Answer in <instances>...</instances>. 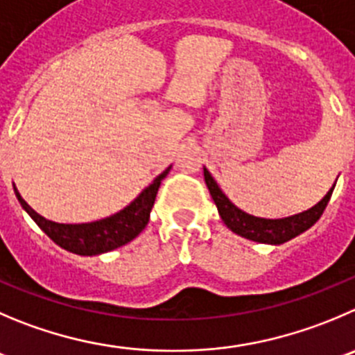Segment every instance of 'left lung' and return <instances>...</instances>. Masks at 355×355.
Segmentation results:
<instances>
[{"label": "left lung", "instance_id": "1", "mask_svg": "<svg viewBox=\"0 0 355 355\" xmlns=\"http://www.w3.org/2000/svg\"><path fill=\"white\" fill-rule=\"evenodd\" d=\"M204 178L205 184L209 188V193H211L212 200H214L216 207H218L219 216L225 221V225L230 228L234 234L241 235V237L249 239V241L259 242V244H284V242L291 241L296 235L303 234L305 230H309L310 226L317 221V219L322 216L324 209H326L327 202L331 198L333 190H335V184L331 187V190L324 195V198L320 202H317L313 207L306 209V211L300 212V214L288 216V218L281 219H266V218H258V216H251L248 212H244L242 209H239L237 205L232 204L230 198L223 193L221 188L218 187V183L214 181V178L211 175V172L204 167Z\"/></svg>", "mask_w": 355, "mask_h": 355}]
</instances>
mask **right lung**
<instances>
[{"label": "right lung", "mask_w": 355, "mask_h": 355, "mask_svg": "<svg viewBox=\"0 0 355 355\" xmlns=\"http://www.w3.org/2000/svg\"><path fill=\"white\" fill-rule=\"evenodd\" d=\"M172 165H168L162 174H158L150 187L144 188L139 197L134 198L127 207L118 211L110 218L99 219L92 223H78V225H66V223H55L43 218L29 204L20 197L19 190L13 184L17 200L20 202L22 209L31 216L33 221L66 251L74 252L80 256H96L103 252L113 251L129 244L144 230V226L150 221V212L157 198L158 188L162 180L168 174Z\"/></svg>", "instance_id": "add662e5"}]
</instances>
